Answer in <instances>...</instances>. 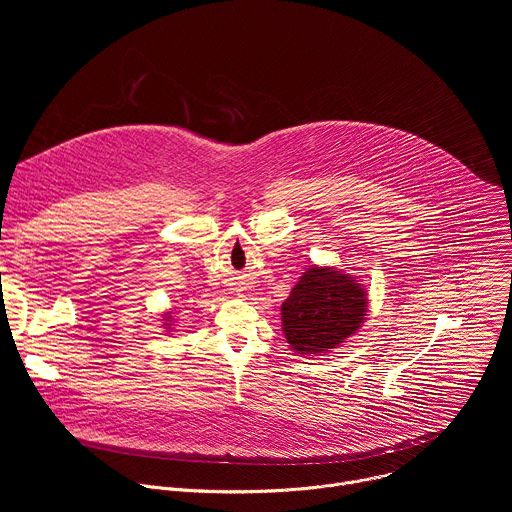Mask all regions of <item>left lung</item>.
Masks as SVG:
<instances>
[{"mask_svg": "<svg viewBox=\"0 0 512 512\" xmlns=\"http://www.w3.org/2000/svg\"><path fill=\"white\" fill-rule=\"evenodd\" d=\"M367 306V291L352 275L312 265L281 304L283 334L298 354L328 352L362 326Z\"/></svg>", "mask_w": 512, "mask_h": 512, "instance_id": "obj_1", "label": "left lung"}]
</instances>
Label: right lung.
I'll return each mask as SVG.
<instances>
[{
	"label": "right lung",
	"instance_id": "1",
	"mask_svg": "<svg viewBox=\"0 0 512 512\" xmlns=\"http://www.w3.org/2000/svg\"><path fill=\"white\" fill-rule=\"evenodd\" d=\"M168 318H170V314H166V322H170V320H168ZM166 326H170V324H166Z\"/></svg>",
	"mask_w": 512,
	"mask_h": 512
}]
</instances>
